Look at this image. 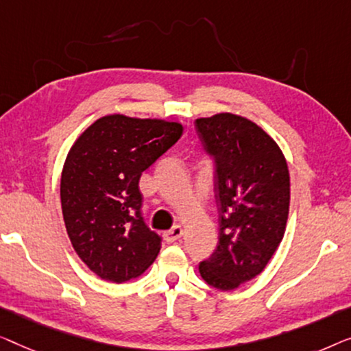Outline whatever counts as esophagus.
I'll return each instance as SVG.
<instances>
[{"instance_id":"1","label":"esophagus","mask_w":351,"mask_h":351,"mask_svg":"<svg viewBox=\"0 0 351 351\" xmlns=\"http://www.w3.org/2000/svg\"><path fill=\"white\" fill-rule=\"evenodd\" d=\"M182 237V227L181 226H173L170 230L164 232V239L165 241H169V243H173V241L180 240Z\"/></svg>"}]
</instances>
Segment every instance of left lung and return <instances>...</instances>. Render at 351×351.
<instances>
[{"label": "left lung", "mask_w": 351, "mask_h": 351, "mask_svg": "<svg viewBox=\"0 0 351 351\" xmlns=\"http://www.w3.org/2000/svg\"><path fill=\"white\" fill-rule=\"evenodd\" d=\"M215 165L218 245L199 264L206 283L221 291L258 276L283 240L289 213V171L276 143L241 116L195 121Z\"/></svg>", "instance_id": "left-lung-1"}]
</instances>
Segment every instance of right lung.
Wrapping results in <instances>:
<instances>
[{"instance_id":"1","label":"right lung","mask_w":351,"mask_h":351,"mask_svg":"<svg viewBox=\"0 0 351 351\" xmlns=\"http://www.w3.org/2000/svg\"><path fill=\"white\" fill-rule=\"evenodd\" d=\"M182 135L178 122L105 116L77 138L60 181L73 248L100 278L122 283L154 263L162 237L143 218L138 181Z\"/></svg>"}]
</instances>
